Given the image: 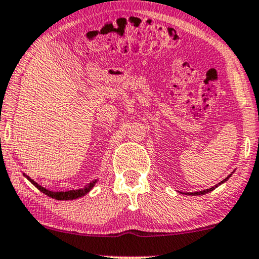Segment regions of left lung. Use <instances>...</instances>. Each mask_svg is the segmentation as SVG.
<instances>
[{"mask_svg": "<svg viewBox=\"0 0 259 259\" xmlns=\"http://www.w3.org/2000/svg\"><path fill=\"white\" fill-rule=\"evenodd\" d=\"M230 177H232V175H229V176H228V177H227L226 179H223V181L220 182V183H218V184H215L214 187L209 188V189H205V190H201V191H195V193H188V195H205V194H207V193H209V191L214 190L215 188H217V187H220V185H221V184H223L224 182H227L228 179H229ZM185 195H187V194H185Z\"/></svg>", "mask_w": 259, "mask_h": 259, "instance_id": "8db88e82", "label": "left lung"}]
</instances>
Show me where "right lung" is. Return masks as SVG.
I'll return each instance as SVG.
<instances>
[{
	"mask_svg": "<svg viewBox=\"0 0 259 259\" xmlns=\"http://www.w3.org/2000/svg\"><path fill=\"white\" fill-rule=\"evenodd\" d=\"M23 175H24V177L29 179V181L31 182V183H32L33 185H35V187L37 188V189H38L39 191H42V193L46 194V195H47V196H50V197H52V199H56V200H74V199H78V197L84 196V195H86V194H88L91 190H92V188L94 187V185H96L97 182H98V181H97V179H96V181H93L92 183H90L88 185H86V187H84V188H82V189H77V190L51 191V190L46 189V188L41 187V185L36 183V182L33 181V179L30 178L29 176H26L25 173H23Z\"/></svg>",
	"mask_w": 259,
	"mask_h": 259,
	"instance_id": "1",
	"label": "right lung"
}]
</instances>
